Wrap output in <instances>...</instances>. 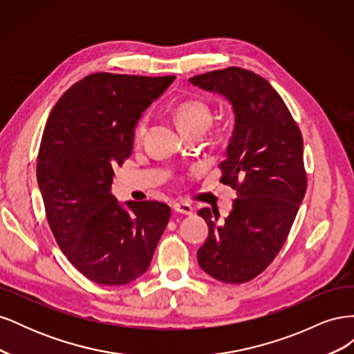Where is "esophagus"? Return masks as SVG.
Masks as SVG:
<instances>
[{
  "label": "esophagus",
  "instance_id": "1",
  "mask_svg": "<svg viewBox=\"0 0 354 354\" xmlns=\"http://www.w3.org/2000/svg\"><path fill=\"white\" fill-rule=\"evenodd\" d=\"M173 209L178 214H186V216H190L194 214V208H192L190 203L187 202H174L173 203Z\"/></svg>",
  "mask_w": 354,
  "mask_h": 354
}]
</instances>
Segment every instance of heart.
I'll use <instances>...</instances> for the list:
<instances>
[{
  "mask_svg": "<svg viewBox=\"0 0 354 354\" xmlns=\"http://www.w3.org/2000/svg\"><path fill=\"white\" fill-rule=\"evenodd\" d=\"M174 118L180 127V130L183 131V134H189L194 131H205L208 125L211 124L212 120V113L209 106L198 99H190L185 100L176 106L174 109ZM147 116H142L140 121L136 125V131L134 137L136 140H142L147 131Z\"/></svg>",
  "mask_w": 354,
  "mask_h": 354,
  "instance_id": "obj_1",
  "label": "heart"
}]
</instances>
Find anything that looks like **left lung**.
<instances>
[{
	"label": "left lung",
	"mask_w": 354,
	"mask_h": 354,
	"mask_svg": "<svg viewBox=\"0 0 354 354\" xmlns=\"http://www.w3.org/2000/svg\"><path fill=\"white\" fill-rule=\"evenodd\" d=\"M189 81L223 95L234 115L220 168L221 183L236 190L238 198L223 223H217L218 211L199 209L209 233L198 250V263L214 279L243 283L281 251L303 202V137L281 95L260 75L227 68Z\"/></svg>",
	"instance_id": "left-lung-1"
}]
</instances>
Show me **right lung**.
I'll list each match as a JSON object with an SVG mask.
<instances>
[{"label": "right lung", "mask_w": 354, "mask_h": 354, "mask_svg": "<svg viewBox=\"0 0 354 354\" xmlns=\"http://www.w3.org/2000/svg\"><path fill=\"white\" fill-rule=\"evenodd\" d=\"M176 77L93 73L53 108L41 138L37 180L60 250L90 281L118 286L151 266L171 209L112 195L113 168L131 155L143 112Z\"/></svg>", "instance_id": "right-lung-1"}]
</instances>
